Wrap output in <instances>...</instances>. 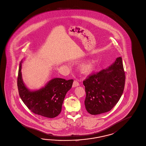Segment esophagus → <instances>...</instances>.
<instances>
[{
    "label": "esophagus",
    "instance_id": "esophagus-1",
    "mask_svg": "<svg viewBox=\"0 0 146 146\" xmlns=\"http://www.w3.org/2000/svg\"><path fill=\"white\" fill-rule=\"evenodd\" d=\"M79 86V82H78V81H76V80H75V81H74V82H73V87H77V86Z\"/></svg>",
    "mask_w": 146,
    "mask_h": 146
}]
</instances>
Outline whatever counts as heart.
<instances>
[{
  "instance_id": "heart-1",
  "label": "heart",
  "mask_w": 146,
  "mask_h": 146,
  "mask_svg": "<svg viewBox=\"0 0 146 146\" xmlns=\"http://www.w3.org/2000/svg\"><path fill=\"white\" fill-rule=\"evenodd\" d=\"M94 67V66L93 62H87L83 63L80 66V70L82 74H89L93 71Z\"/></svg>"
}]
</instances>
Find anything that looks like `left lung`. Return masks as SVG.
Returning <instances> with one entry per match:
<instances>
[{"label": "left lung", "instance_id": "obj_1", "mask_svg": "<svg viewBox=\"0 0 146 146\" xmlns=\"http://www.w3.org/2000/svg\"><path fill=\"white\" fill-rule=\"evenodd\" d=\"M125 81L121 57L108 68L89 75L83 81L87 111L98 115L110 111L122 95Z\"/></svg>", "mask_w": 146, "mask_h": 146}]
</instances>
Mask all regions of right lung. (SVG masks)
<instances>
[{"mask_svg": "<svg viewBox=\"0 0 146 146\" xmlns=\"http://www.w3.org/2000/svg\"><path fill=\"white\" fill-rule=\"evenodd\" d=\"M22 62V60L17 77L18 90L22 100L35 114L48 118L55 117L61 112L64 99L67 91L71 89L73 80L54 78L39 90L30 91L23 81Z\"/></svg>", "mask_w": 146, "mask_h": 146, "instance_id": "obj_1", "label": "right lung"}]
</instances>
